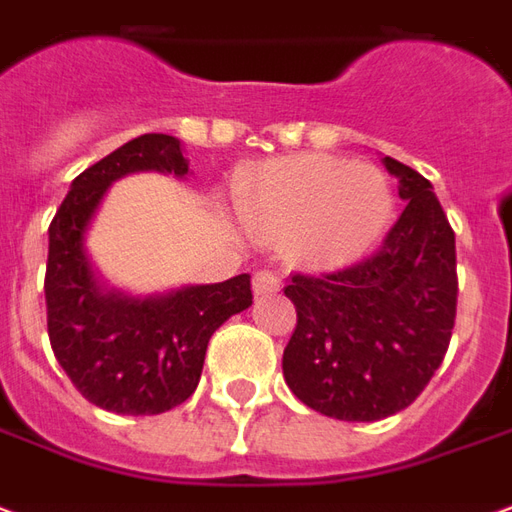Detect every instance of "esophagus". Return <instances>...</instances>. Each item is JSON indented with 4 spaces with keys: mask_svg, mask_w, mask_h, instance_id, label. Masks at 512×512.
Masks as SVG:
<instances>
[{
    "mask_svg": "<svg viewBox=\"0 0 512 512\" xmlns=\"http://www.w3.org/2000/svg\"><path fill=\"white\" fill-rule=\"evenodd\" d=\"M275 292H281V278H278V272L261 270L253 275V294H256V297H270V294Z\"/></svg>",
    "mask_w": 512,
    "mask_h": 512,
    "instance_id": "34e87169",
    "label": "esophagus"
}]
</instances>
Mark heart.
Returning <instances> with one entry per match:
<instances>
[{
    "mask_svg": "<svg viewBox=\"0 0 512 512\" xmlns=\"http://www.w3.org/2000/svg\"><path fill=\"white\" fill-rule=\"evenodd\" d=\"M242 218L311 267H343L374 248L393 218V188L374 166L297 155L261 166L240 196Z\"/></svg>",
    "mask_w": 512,
    "mask_h": 512,
    "instance_id": "1",
    "label": "heart"
}]
</instances>
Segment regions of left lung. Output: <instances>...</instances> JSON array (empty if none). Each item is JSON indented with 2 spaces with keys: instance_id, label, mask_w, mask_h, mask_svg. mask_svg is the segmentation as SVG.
<instances>
[{
  "instance_id": "1",
  "label": "left lung",
  "mask_w": 512,
  "mask_h": 512,
  "mask_svg": "<svg viewBox=\"0 0 512 512\" xmlns=\"http://www.w3.org/2000/svg\"><path fill=\"white\" fill-rule=\"evenodd\" d=\"M406 210L382 248L327 275H294L283 289L297 327L283 349V379L302 404L374 423L423 393L445 360L455 324V234L434 185L384 158Z\"/></svg>"
}]
</instances>
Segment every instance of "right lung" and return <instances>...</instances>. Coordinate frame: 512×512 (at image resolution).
Instances as JSON below:
<instances>
[{"mask_svg": "<svg viewBox=\"0 0 512 512\" xmlns=\"http://www.w3.org/2000/svg\"><path fill=\"white\" fill-rule=\"evenodd\" d=\"M133 171L188 177L179 138L144 133L81 171L48 226V338L89 404L117 414H160L188 401L212 333L253 302L251 275L128 297L100 286L84 234L111 182Z\"/></svg>", "mask_w": 512, "mask_h": 512, "instance_id": "1", "label": "right lung"}]
</instances>
